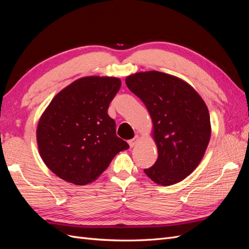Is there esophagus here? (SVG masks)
Returning a JSON list of instances; mask_svg holds the SVG:
<instances>
[{"label":"esophagus","mask_w":249,"mask_h":249,"mask_svg":"<svg viewBox=\"0 0 249 249\" xmlns=\"http://www.w3.org/2000/svg\"><path fill=\"white\" fill-rule=\"evenodd\" d=\"M138 140H139V136H138V135H136V136H135L133 139L129 140V144H130V146H131V147H133V146L136 145V143L138 142Z\"/></svg>","instance_id":"obj_1"}]
</instances>
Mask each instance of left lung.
Returning <instances> with one entry per match:
<instances>
[{
	"label": "left lung",
	"mask_w": 249,
	"mask_h": 249,
	"mask_svg": "<svg viewBox=\"0 0 249 249\" xmlns=\"http://www.w3.org/2000/svg\"><path fill=\"white\" fill-rule=\"evenodd\" d=\"M125 84L145 105L158 148L154 166L144 169L156 184L170 186L198 166L211 137L206 103L184 80L149 71L133 73Z\"/></svg>",
	"instance_id": "obj_1"
}]
</instances>
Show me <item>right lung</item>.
Wrapping results in <instances>:
<instances>
[{"label":"right lung","instance_id":"right-lung-1","mask_svg":"<svg viewBox=\"0 0 249 249\" xmlns=\"http://www.w3.org/2000/svg\"><path fill=\"white\" fill-rule=\"evenodd\" d=\"M122 86L114 77H84L58 92L36 130L42 161L57 177L83 186L92 183L129 144L116 136L108 115Z\"/></svg>","mask_w":249,"mask_h":249}]
</instances>
